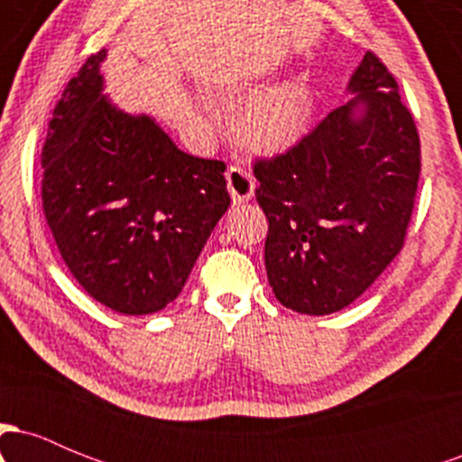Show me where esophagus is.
<instances>
[{"label":"esophagus","instance_id":"obj_1","mask_svg":"<svg viewBox=\"0 0 462 462\" xmlns=\"http://www.w3.org/2000/svg\"><path fill=\"white\" fill-rule=\"evenodd\" d=\"M227 178V190H230L232 201L235 204H241V201L252 199L254 189H256V180H254L252 171L241 164H232L226 173Z\"/></svg>","mask_w":462,"mask_h":462}]
</instances>
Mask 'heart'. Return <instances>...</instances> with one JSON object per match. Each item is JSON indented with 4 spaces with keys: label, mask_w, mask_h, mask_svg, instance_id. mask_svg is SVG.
<instances>
[{
    "label": "heart",
    "mask_w": 462,
    "mask_h": 462,
    "mask_svg": "<svg viewBox=\"0 0 462 462\" xmlns=\"http://www.w3.org/2000/svg\"><path fill=\"white\" fill-rule=\"evenodd\" d=\"M309 115V95L298 79L273 84L252 95L232 116L236 141L249 150L273 152L300 136Z\"/></svg>",
    "instance_id": "1"
}]
</instances>
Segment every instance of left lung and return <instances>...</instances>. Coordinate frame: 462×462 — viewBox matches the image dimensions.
Returning a JSON list of instances; mask_svg holds the SVG:
<instances>
[{"mask_svg":"<svg viewBox=\"0 0 462 462\" xmlns=\"http://www.w3.org/2000/svg\"><path fill=\"white\" fill-rule=\"evenodd\" d=\"M347 88L356 95L293 147L254 161L269 284L304 315L360 298L402 252L415 208L421 145L395 78L367 51Z\"/></svg>","mask_w":462,"mask_h":462,"instance_id":"8db88e82","label":"left lung"}]
</instances>
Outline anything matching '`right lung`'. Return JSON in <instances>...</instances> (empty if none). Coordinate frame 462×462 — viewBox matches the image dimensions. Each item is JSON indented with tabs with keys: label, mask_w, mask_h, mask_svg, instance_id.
<instances>
[{
	"label": "right lung",
	"mask_w": 462,
	"mask_h": 462,
	"mask_svg": "<svg viewBox=\"0 0 462 462\" xmlns=\"http://www.w3.org/2000/svg\"><path fill=\"white\" fill-rule=\"evenodd\" d=\"M87 58L58 99L41 153L47 226L73 278L124 315L173 301L230 206L226 162L190 156L150 116L116 110Z\"/></svg>",
	"instance_id": "1"
}]
</instances>
